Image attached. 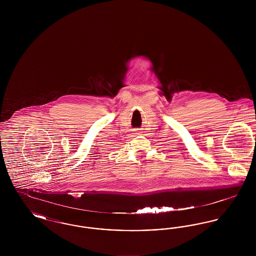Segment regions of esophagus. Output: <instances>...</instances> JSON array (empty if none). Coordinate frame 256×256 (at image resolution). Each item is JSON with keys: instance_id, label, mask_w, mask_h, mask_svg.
Returning <instances> with one entry per match:
<instances>
[{"instance_id": "34e87169", "label": "esophagus", "mask_w": 256, "mask_h": 256, "mask_svg": "<svg viewBox=\"0 0 256 256\" xmlns=\"http://www.w3.org/2000/svg\"><path fill=\"white\" fill-rule=\"evenodd\" d=\"M136 134H140V130H136Z\"/></svg>"}]
</instances>
